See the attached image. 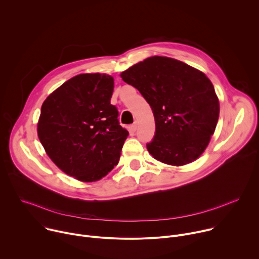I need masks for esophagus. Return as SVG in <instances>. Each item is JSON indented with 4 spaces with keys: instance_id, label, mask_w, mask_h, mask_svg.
I'll list each match as a JSON object with an SVG mask.
<instances>
[{
    "instance_id": "esophagus-1",
    "label": "esophagus",
    "mask_w": 259,
    "mask_h": 259,
    "mask_svg": "<svg viewBox=\"0 0 259 259\" xmlns=\"http://www.w3.org/2000/svg\"><path fill=\"white\" fill-rule=\"evenodd\" d=\"M137 127H138V124H137V122H134V123L131 125V130H132L133 132H135V131L137 130Z\"/></svg>"
}]
</instances>
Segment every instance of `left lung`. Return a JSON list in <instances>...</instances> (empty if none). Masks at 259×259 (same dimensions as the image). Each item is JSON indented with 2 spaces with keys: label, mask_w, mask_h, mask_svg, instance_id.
Listing matches in <instances>:
<instances>
[{
  "label": "left lung",
  "mask_w": 259,
  "mask_h": 259,
  "mask_svg": "<svg viewBox=\"0 0 259 259\" xmlns=\"http://www.w3.org/2000/svg\"><path fill=\"white\" fill-rule=\"evenodd\" d=\"M152 107L156 131L146 143L158 161L181 166L198 159L213 135L219 101L202 71L179 60L154 56L121 73Z\"/></svg>",
  "instance_id": "1"
}]
</instances>
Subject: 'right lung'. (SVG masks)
<instances>
[{
    "label": "right lung",
    "mask_w": 259,
    "mask_h": 259,
    "mask_svg": "<svg viewBox=\"0 0 259 259\" xmlns=\"http://www.w3.org/2000/svg\"><path fill=\"white\" fill-rule=\"evenodd\" d=\"M113 91V77L83 73L43 102L38 136L49 158L67 175L96 181L119 163L129 132L110 103Z\"/></svg>",
    "instance_id": "add662e5"
}]
</instances>
